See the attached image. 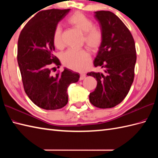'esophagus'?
<instances>
[{
  "mask_svg": "<svg viewBox=\"0 0 158 158\" xmlns=\"http://www.w3.org/2000/svg\"><path fill=\"white\" fill-rule=\"evenodd\" d=\"M85 77H86L85 74H84V73H81V75H80V78H79V79H80V80H83V79H84L85 78Z\"/></svg>",
  "mask_w": 158,
  "mask_h": 158,
  "instance_id": "34e87169",
  "label": "esophagus"
}]
</instances>
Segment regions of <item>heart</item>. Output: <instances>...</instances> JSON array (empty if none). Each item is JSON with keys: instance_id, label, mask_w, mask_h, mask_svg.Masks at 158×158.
Segmentation results:
<instances>
[{"instance_id": "obj_1", "label": "heart", "mask_w": 158, "mask_h": 158, "mask_svg": "<svg viewBox=\"0 0 158 158\" xmlns=\"http://www.w3.org/2000/svg\"><path fill=\"white\" fill-rule=\"evenodd\" d=\"M68 22L74 27L84 33L83 43L89 49L94 51L100 48L103 41V33L101 29L94 26L93 21L81 12H75L70 15ZM53 43L58 48L62 47V28L57 25L53 34ZM63 64L68 68L82 71L85 70L91 60L89 53L84 49H69L62 55Z\"/></svg>"}]
</instances>
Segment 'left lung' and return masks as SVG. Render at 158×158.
Instances as JSON below:
<instances>
[{"label":"left lung","instance_id":"left-lung-1","mask_svg":"<svg viewBox=\"0 0 158 158\" xmlns=\"http://www.w3.org/2000/svg\"><path fill=\"white\" fill-rule=\"evenodd\" d=\"M103 33V41L94 62L104 73L90 72L88 76L97 81L95 90L89 94V101L100 109L119 105L128 94L135 78L136 61L135 40L129 29L113 13L95 11Z\"/></svg>","mask_w":158,"mask_h":158}]
</instances>
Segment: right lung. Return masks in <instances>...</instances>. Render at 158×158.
Wrapping results in <instances>:
<instances>
[{"instance_id":"add662e5","label":"right lung","mask_w":158,"mask_h":158,"mask_svg":"<svg viewBox=\"0 0 158 158\" xmlns=\"http://www.w3.org/2000/svg\"><path fill=\"white\" fill-rule=\"evenodd\" d=\"M68 9L43 10L32 18L22 30L18 42V62L23 89L36 106L46 110L61 109L68 103L70 84L78 81L79 74L64 69L53 75L51 65L60 62L53 54V34Z\"/></svg>"}]
</instances>
